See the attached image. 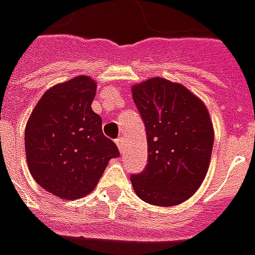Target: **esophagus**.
Masks as SVG:
<instances>
[{"instance_id": "1", "label": "esophagus", "mask_w": 255, "mask_h": 255, "mask_svg": "<svg viewBox=\"0 0 255 255\" xmlns=\"http://www.w3.org/2000/svg\"><path fill=\"white\" fill-rule=\"evenodd\" d=\"M115 143H117L118 148H119V151L122 152V150H124V144H125V138L121 137V138H117L115 140Z\"/></svg>"}]
</instances>
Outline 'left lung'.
<instances>
[{
    "instance_id": "8db88e82",
    "label": "left lung",
    "mask_w": 255,
    "mask_h": 255,
    "mask_svg": "<svg viewBox=\"0 0 255 255\" xmlns=\"http://www.w3.org/2000/svg\"><path fill=\"white\" fill-rule=\"evenodd\" d=\"M145 125L148 164L131 175L134 193L158 207L184 203L208 172L214 145L211 117L203 100L183 84L151 77L131 86Z\"/></svg>"
}]
</instances>
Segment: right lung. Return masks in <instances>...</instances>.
Instances as JSON below:
<instances>
[{
  "mask_svg": "<svg viewBox=\"0 0 255 255\" xmlns=\"http://www.w3.org/2000/svg\"><path fill=\"white\" fill-rule=\"evenodd\" d=\"M97 83L76 76L45 91L24 129L26 161L33 179L62 200L82 198L96 189L117 144L103 133L91 110Z\"/></svg>",
  "mask_w": 255,
  "mask_h": 255,
  "instance_id": "obj_1",
  "label": "right lung"
}]
</instances>
